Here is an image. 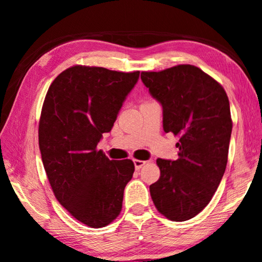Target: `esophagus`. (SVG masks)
Returning a JSON list of instances; mask_svg holds the SVG:
<instances>
[{
  "label": "esophagus",
  "mask_w": 262,
  "mask_h": 262,
  "mask_svg": "<svg viewBox=\"0 0 262 262\" xmlns=\"http://www.w3.org/2000/svg\"><path fill=\"white\" fill-rule=\"evenodd\" d=\"M134 165L136 170H140L142 166L145 165V162L144 161H140V159H134Z\"/></svg>",
  "instance_id": "34e87169"
}]
</instances>
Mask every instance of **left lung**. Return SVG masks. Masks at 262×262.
<instances>
[{"mask_svg":"<svg viewBox=\"0 0 262 262\" xmlns=\"http://www.w3.org/2000/svg\"><path fill=\"white\" fill-rule=\"evenodd\" d=\"M141 79L162 105L164 132L179 136V158L157 159L161 177L150 195L166 219L187 221L210 202L227 167L232 130L227 92L190 64L142 72Z\"/></svg>","mask_w":262,"mask_h":262,"instance_id":"8db88e82","label":"left lung"}]
</instances>
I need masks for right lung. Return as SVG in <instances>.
Here are the masks:
<instances>
[{
	"label": "right lung",
	"instance_id": "obj_1",
	"mask_svg": "<svg viewBox=\"0 0 262 262\" xmlns=\"http://www.w3.org/2000/svg\"><path fill=\"white\" fill-rule=\"evenodd\" d=\"M140 72L74 66L48 89L39 121V148L57 201L77 221L104 228L119 216L134 173L130 159L110 161L97 144L112 129Z\"/></svg>",
	"mask_w": 262,
	"mask_h": 262
}]
</instances>
